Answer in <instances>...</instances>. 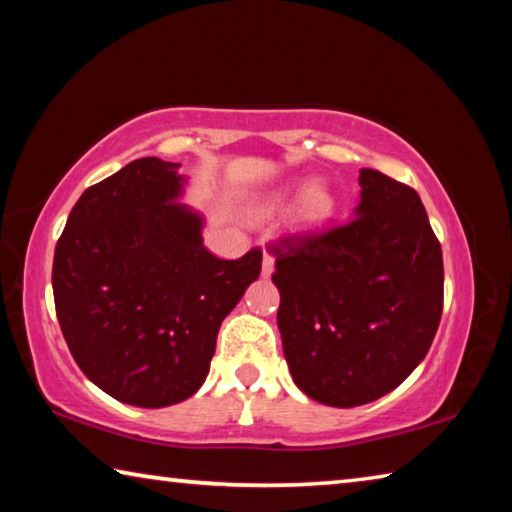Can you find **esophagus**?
<instances>
[{"instance_id":"obj_1","label":"esophagus","mask_w":512,"mask_h":512,"mask_svg":"<svg viewBox=\"0 0 512 512\" xmlns=\"http://www.w3.org/2000/svg\"><path fill=\"white\" fill-rule=\"evenodd\" d=\"M273 268H275V257H273L271 253H266V250H264V257H262V275H264V277H271Z\"/></svg>"}]
</instances>
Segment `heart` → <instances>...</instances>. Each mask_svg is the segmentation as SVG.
<instances>
[{
  "label": "heart",
  "mask_w": 512,
  "mask_h": 512,
  "mask_svg": "<svg viewBox=\"0 0 512 512\" xmlns=\"http://www.w3.org/2000/svg\"><path fill=\"white\" fill-rule=\"evenodd\" d=\"M300 198L296 205V216L302 225L314 228V225L325 223L334 212V198L323 185H296L289 189L271 194L257 205V214L273 216L287 210V207Z\"/></svg>",
  "instance_id": "b5f03b06"
}]
</instances>
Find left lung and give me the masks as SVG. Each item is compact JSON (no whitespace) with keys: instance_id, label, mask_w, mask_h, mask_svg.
I'll return each mask as SVG.
<instances>
[{"instance_id":"left-lung-1","label":"left lung","mask_w":512,"mask_h":512,"mask_svg":"<svg viewBox=\"0 0 512 512\" xmlns=\"http://www.w3.org/2000/svg\"><path fill=\"white\" fill-rule=\"evenodd\" d=\"M348 225L271 246L291 377L339 409L391 393L427 357L443 314V250L415 189L359 171Z\"/></svg>"}]
</instances>
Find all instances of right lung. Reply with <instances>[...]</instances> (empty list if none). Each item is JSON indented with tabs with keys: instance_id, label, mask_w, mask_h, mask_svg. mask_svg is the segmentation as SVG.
Instances as JSON below:
<instances>
[{
	"instance_id": "right-lung-1",
	"label": "right lung",
	"mask_w": 512,
	"mask_h": 512,
	"mask_svg": "<svg viewBox=\"0 0 512 512\" xmlns=\"http://www.w3.org/2000/svg\"><path fill=\"white\" fill-rule=\"evenodd\" d=\"M178 162L140 158L83 192L54 253L56 316L83 375L115 400L162 409L210 372L223 318L257 280L262 250L219 259L180 203Z\"/></svg>"
}]
</instances>
